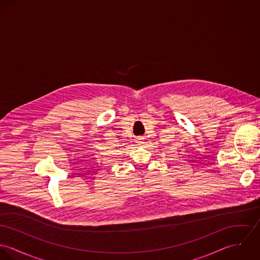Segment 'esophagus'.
Wrapping results in <instances>:
<instances>
[{
  "mask_svg": "<svg viewBox=\"0 0 260 260\" xmlns=\"http://www.w3.org/2000/svg\"><path fill=\"white\" fill-rule=\"evenodd\" d=\"M140 142H141V141H140Z\"/></svg>",
  "mask_w": 260,
  "mask_h": 260,
  "instance_id": "34e87169",
  "label": "esophagus"
}]
</instances>
